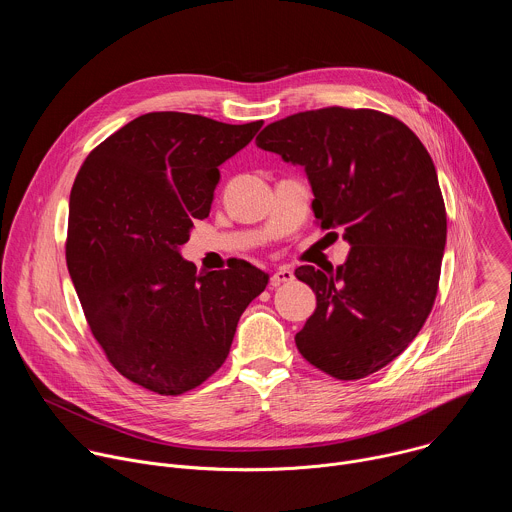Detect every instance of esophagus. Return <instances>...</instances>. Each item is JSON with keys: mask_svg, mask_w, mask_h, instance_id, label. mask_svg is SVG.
Listing matches in <instances>:
<instances>
[{"mask_svg": "<svg viewBox=\"0 0 512 512\" xmlns=\"http://www.w3.org/2000/svg\"><path fill=\"white\" fill-rule=\"evenodd\" d=\"M291 279H294V271H291L289 267H279L275 273H271L269 283H271L273 287H277V285H281V283H289Z\"/></svg>", "mask_w": 512, "mask_h": 512, "instance_id": "34e87169", "label": "esophagus"}]
</instances>
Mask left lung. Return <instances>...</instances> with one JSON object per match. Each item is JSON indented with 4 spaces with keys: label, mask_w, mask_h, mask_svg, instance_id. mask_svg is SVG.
Here are the masks:
<instances>
[{
    "label": "left lung",
    "mask_w": 512,
    "mask_h": 512,
    "mask_svg": "<svg viewBox=\"0 0 512 512\" xmlns=\"http://www.w3.org/2000/svg\"><path fill=\"white\" fill-rule=\"evenodd\" d=\"M257 145L306 168L316 225L352 245L336 269H296L318 300L300 354L338 381L377 373L419 334L440 285L448 221L427 150L393 115L336 105L269 123Z\"/></svg>",
    "instance_id": "1"
}]
</instances>
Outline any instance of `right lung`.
Wrapping results in <instances>:
<instances>
[{
    "label": "right lung",
    "instance_id": "1",
    "mask_svg": "<svg viewBox=\"0 0 512 512\" xmlns=\"http://www.w3.org/2000/svg\"><path fill=\"white\" fill-rule=\"evenodd\" d=\"M261 125L145 113L101 141L72 184L70 279L107 360L143 389L182 395L214 375L267 285L245 261L198 275L178 253L210 212L218 166Z\"/></svg>",
    "mask_w": 512,
    "mask_h": 512
}]
</instances>
